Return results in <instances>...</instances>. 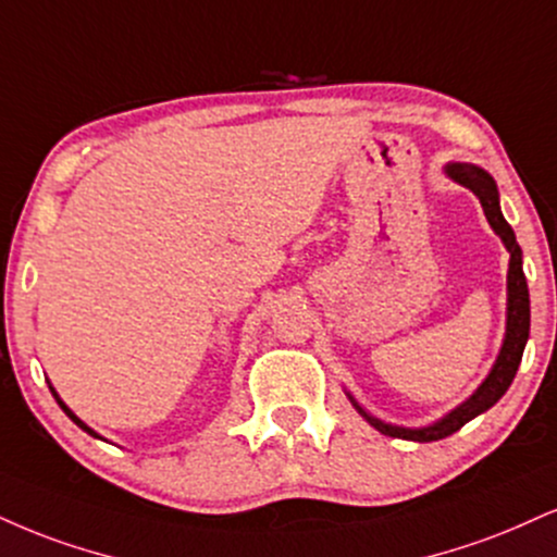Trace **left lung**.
I'll list each match as a JSON object with an SVG mask.
<instances>
[{"label": "left lung", "mask_w": 557, "mask_h": 557, "mask_svg": "<svg viewBox=\"0 0 557 557\" xmlns=\"http://www.w3.org/2000/svg\"><path fill=\"white\" fill-rule=\"evenodd\" d=\"M446 176L454 178L457 184L467 186L474 197L480 199L482 210H485L487 223L495 233H498L504 246L511 253V261H508V304H506V337H504V347H500L498 360L487 373V379L482 381L478 392L472 394L470 399L461 401L457 410H451L446 418L435 420L433 425L425 428H399V425H388L381 423L379 418L368 414L363 407L355 401L350 394V401L355 405L363 418L376 428L379 433L392 435V438H405V441H420V444H428V441H441L446 435L457 433L461 425L470 423L472 418H478L485 410L498 401L511 386V381L519 371L521 355H524L527 339H529V287H527V277H524V267H521V249L516 244V236L511 231V225L506 223L504 212H500V202H498V186H495L493 176L487 171L478 169L472 163H448L446 165Z\"/></svg>", "instance_id": "obj_1"}]
</instances>
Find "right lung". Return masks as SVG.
Instances as JSON below:
<instances>
[{
  "instance_id": "obj_1",
  "label": "right lung",
  "mask_w": 557,
  "mask_h": 557,
  "mask_svg": "<svg viewBox=\"0 0 557 557\" xmlns=\"http://www.w3.org/2000/svg\"><path fill=\"white\" fill-rule=\"evenodd\" d=\"M51 394H53V397H57V401H59V407H62V410H64L66 414H70V418H72V420H75V423H77L79 428H83V431H87V433H90V435H96V438H100V435H98L96 431H92V428H87V425L83 423V420H79V418H77V414H75V412H72V410H70V407H66L62 399H59V394H57V392H53V386H51Z\"/></svg>"
}]
</instances>
